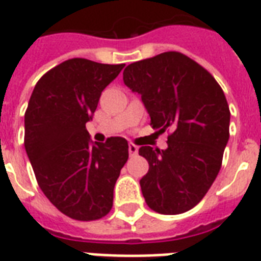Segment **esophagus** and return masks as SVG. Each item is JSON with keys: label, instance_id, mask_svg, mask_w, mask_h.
I'll use <instances>...</instances> for the list:
<instances>
[{"label": "esophagus", "instance_id": "esophagus-1", "mask_svg": "<svg viewBox=\"0 0 261 261\" xmlns=\"http://www.w3.org/2000/svg\"><path fill=\"white\" fill-rule=\"evenodd\" d=\"M128 153H130V156H137L138 154V146L134 144H130L128 145Z\"/></svg>", "mask_w": 261, "mask_h": 261}]
</instances>
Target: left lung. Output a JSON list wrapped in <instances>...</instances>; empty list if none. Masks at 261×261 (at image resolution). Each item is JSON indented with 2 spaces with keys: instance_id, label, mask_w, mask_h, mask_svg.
Segmentation results:
<instances>
[{
  "instance_id": "obj_1",
  "label": "left lung",
  "mask_w": 261,
  "mask_h": 261,
  "mask_svg": "<svg viewBox=\"0 0 261 261\" xmlns=\"http://www.w3.org/2000/svg\"><path fill=\"white\" fill-rule=\"evenodd\" d=\"M123 81L141 95L153 128L170 130L167 149L141 146L149 163L139 180L150 210L178 215L192 210L214 184L228 142L230 109L215 77L178 51L127 65Z\"/></svg>"
}]
</instances>
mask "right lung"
Here are the masks:
<instances>
[{
  "mask_svg": "<svg viewBox=\"0 0 261 261\" xmlns=\"http://www.w3.org/2000/svg\"><path fill=\"white\" fill-rule=\"evenodd\" d=\"M123 67L67 60L38 81L25 111L24 148L38 185L60 212L75 220L108 214L128 159L126 139L94 142L86 130L101 93Z\"/></svg>",
  "mask_w": 261,
  "mask_h": 261,
  "instance_id": "obj_1",
  "label": "right lung"
}]
</instances>
